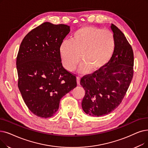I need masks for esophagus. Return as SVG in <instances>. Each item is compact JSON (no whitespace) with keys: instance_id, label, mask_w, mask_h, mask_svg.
<instances>
[{"instance_id":"esophagus-1","label":"esophagus","mask_w":148,"mask_h":148,"mask_svg":"<svg viewBox=\"0 0 148 148\" xmlns=\"http://www.w3.org/2000/svg\"><path fill=\"white\" fill-rule=\"evenodd\" d=\"M80 77H77V85H80Z\"/></svg>"}]
</instances>
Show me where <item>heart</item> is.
I'll use <instances>...</instances> for the list:
<instances>
[{
	"mask_svg": "<svg viewBox=\"0 0 148 148\" xmlns=\"http://www.w3.org/2000/svg\"><path fill=\"white\" fill-rule=\"evenodd\" d=\"M115 48V39L110 31L92 27H83L74 33L71 40L63 41L60 47L63 66L69 71L82 62L79 72L84 73L104 67ZM81 56H79V55Z\"/></svg>",
	"mask_w": 148,
	"mask_h": 148,
	"instance_id": "1",
	"label": "heart"
}]
</instances>
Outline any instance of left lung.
Masks as SVG:
<instances>
[{
    "label": "left lung",
    "instance_id": "obj_1",
    "mask_svg": "<svg viewBox=\"0 0 148 148\" xmlns=\"http://www.w3.org/2000/svg\"><path fill=\"white\" fill-rule=\"evenodd\" d=\"M115 48L106 65L92 74L81 79L85 90L82 102L84 112L91 116H103L116 109L124 98L133 77L134 54L123 33L111 26Z\"/></svg>",
    "mask_w": 148,
    "mask_h": 148
}]
</instances>
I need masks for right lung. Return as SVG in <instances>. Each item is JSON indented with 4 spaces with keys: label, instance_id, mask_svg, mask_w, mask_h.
I'll return each instance as SVG.
<instances>
[{
    "label": "right lung",
    "instance_id": "add662e5",
    "mask_svg": "<svg viewBox=\"0 0 148 148\" xmlns=\"http://www.w3.org/2000/svg\"><path fill=\"white\" fill-rule=\"evenodd\" d=\"M70 27L45 22L23 39L16 66L18 87L31 112L48 118L58 111L60 99L77 86L75 76L64 68L60 47Z\"/></svg>",
    "mask_w": 148,
    "mask_h": 148
}]
</instances>
